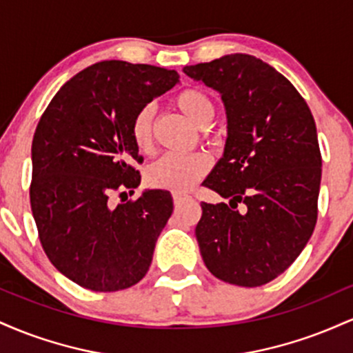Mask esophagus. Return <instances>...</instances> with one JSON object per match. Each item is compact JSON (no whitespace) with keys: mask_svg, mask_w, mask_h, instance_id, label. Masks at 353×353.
Wrapping results in <instances>:
<instances>
[{"mask_svg":"<svg viewBox=\"0 0 353 353\" xmlns=\"http://www.w3.org/2000/svg\"><path fill=\"white\" fill-rule=\"evenodd\" d=\"M172 199H174V204H176V205H179L181 202L185 199V197H184V196H181V194H174V196H172Z\"/></svg>","mask_w":353,"mask_h":353,"instance_id":"1","label":"esophagus"}]
</instances>
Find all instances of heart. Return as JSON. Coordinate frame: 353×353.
Returning a JSON list of instances; mask_svg holds the SVG:
<instances>
[{"label":"heart","mask_w":353,"mask_h":353,"mask_svg":"<svg viewBox=\"0 0 353 353\" xmlns=\"http://www.w3.org/2000/svg\"><path fill=\"white\" fill-rule=\"evenodd\" d=\"M174 104L192 121L194 124L205 129L212 123L216 114L214 101L199 88H185L177 92ZM152 117L151 106H144L137 111L131 124V136L139 151H148L152 143ZM210 169V161L204 154L192 156H176L168 154L156 161L145 174V181L151 188L165 189L176 194L189 192Z\"/></svg>","instance_id":"1"}]
</instances>
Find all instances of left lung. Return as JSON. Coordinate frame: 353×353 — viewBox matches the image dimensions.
I'll list each match as a JSON object with an SVG mask.
<instances>
[{
    "instance_id": "left-lung-1",
    "label": "left lung",
    "mask_w": 353,
    "mask_h": 353,
    "mask_svg": "<svg viewBox=\"0 0 353 353\" xmlns=\"http://www.w3.org/2000/svg\"><path fill=\"white\" fill-rule=\"evenodd\" d=\"M182 71L221 92L228 114L224 156L202 184L229 204H201V255L221 281L264 285L289 269L317 222L314 116L292 83L255 56L236 52Z\"/></svg>"
}]
</instances>
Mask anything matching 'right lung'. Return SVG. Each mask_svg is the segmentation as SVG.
<instances>
[{
  "instance_id": "add662e5",
  "label": "right lung",
  "mask_w": 353,
  "mask_h": 353,
  "mask_svg": "<svg viewBox=\"0 0 353 353\" xmlns=\"http://www.w3.org/2000/svg\"><path fill=\"white\" fill-rule=\"evenodd\" d=\"M177 83L174 70L101 61L68 81L39 119L31 210L51 264L84 289L116 292L149 270L172 214L171 194L144 190L116 208L109 197L141 184L132 119Z\"/></svg>"
}]
</instances>
